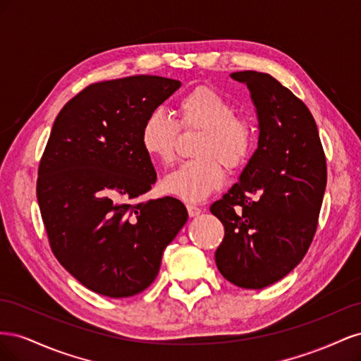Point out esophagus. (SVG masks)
<instances>
[{"label":"esophagus","mask_w":361,"mask_h":361,"mask_svg":"<svg viewBox=\"0 0 361 361\" xmlns=\"http://www.w3.org/2000/svg\"><path fill=\"white\" fill-rule=\"evenodd\" d=\"M187 209H188L190 216H197V215L202 212L200 207H199V206H195V204H192V203H187Z\"/></svg>","instance_id":"obj_1"}]
</instances>
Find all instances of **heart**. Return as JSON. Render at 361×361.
<instances>
[{
  "label": "heart",
  "mask_w": 361,
  "mask_h": 361,
  "mask_svg": "<svg viewBox=\"0 0 361 361\" xmlns=\"http://www.w3.org/2000/svg\"><path fill=\"white\" fill-rule=\"evenodd\" d=\"M178 123L162 111L150 113L141 126L140 143L161 166L176 159L180 126L182 130H202L195 141L192 161L170 173L162 187L187 202H202L226 180L224 166L231 170L244 166L255 150L256 126L236 114L232 101L212 87L199 85L185 93L176 104Z\"/></svg>",
  "instance_id": "1"
}]
</instances>
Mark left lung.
I'll list each match as a JSON object with an SVG mask.
<instances>
[{
    "label": "left lung",
    "mask_w": 361,
    "mask_h": 361,
    "mask_svg": "<svg viewBox=\"0 0 361 361\" xmlns=\"http://www.w3.org/2000/svg\"><path fill=\"white\" fill-rule=\"evenodd\" d=\"M259 118V145L239 182L211 212L224 226L215 251L223 277L244 289L272 285L297 267L313 241L326 187V162L305 104L268 73L244 71Z\"/></svg>",
    "instance_id": "8db88e82"
}]
</instances>
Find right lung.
<instances>
[{"label": "right lung", "instance_id": "obj_1", "mask_svg": "<svg viewBox=\"0 0 361 361\" xmlns=\"http://www.w3.org/2000/svg\"><path fill=\"white\" fill-rule=\"evenodd\" d=\"M179 87L155 75L87 85L61 108L40 158L36 194L52 253L105 297L147 289L188 220L174 197L135 202L157 180L141 126Z\"/></svg>", "mask_w": 361, "mask_h": 361}]
</instances>
